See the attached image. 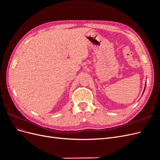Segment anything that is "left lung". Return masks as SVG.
Instances as JSON below:
<instances>
[{
    "mask_svg": "<svg viewBox=\"0 0 160 160\" xmlns=\"http://www.w3.org/2000/svg\"><path fill=\"white\" fill-rule=\"evenodd\" d=\"M144 91H145V89H144Z\"/></svg>",
    "mask_w": 160,
    "mask_h": 160,
    "instance_id": "obj_1",
    "label": "left lung"
}]
</instances>
